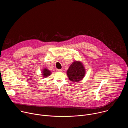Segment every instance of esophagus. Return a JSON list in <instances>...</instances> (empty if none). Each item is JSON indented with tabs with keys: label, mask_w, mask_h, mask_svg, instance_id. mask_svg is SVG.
I'll return each mask as SVG.
<instances>
[{
	"label": "esophagus",
	"mask_w": 128,
	"mask_h": 128,
	"mask_svg": "<svg viewBox=\"0 0 128 128\" xmlns=\"http://www.w3.org/2000/svg\"><path fill=\"white\" fill-rule=\"evenodd\" d=\"M57 71H59V72H61L62 70V69H57Z\"/></svg>",
	"instance_id": "obj_1"
}]
</instances>
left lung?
I'll return each instance as SVG.
<instances>
[{
    "label": "left lung",
    "instance_id": "8db88e82",
    "mask_svg": "<svg viewBox=\"0 0 128 128\" xmlns=\"http://www.w3.org/2000/svg\"><path fill=\"white\" fill-rule=\"evenodd\" d=\"M69 80L72 82H78L85 75V69L82 63L78 61L73 62L67 71Z\"/></svg>",
    "mask_w": 128,
    "mask_h": 128
}]
</instances>
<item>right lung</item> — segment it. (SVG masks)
I'll use <instances>...</instances> for the list:
<instances>
[{
	"mask_svg": "<svg viewBox=\"0 0 128 128\" xmlns=\"http://www.w3.org/2000/svg\"><path fill=\"white\" fill-rule=\"evenodd\" d=\"M50 74H51V72L50 71H49L48 69L45 68L43 70L42 75H43L44 78H46L47 76H50Z\"/></svg>",
	"mask_w": 128,
	"mask_h": 128,
	"instance_id": "add662e5",
	"label": "right lung"
}]
</instances>
